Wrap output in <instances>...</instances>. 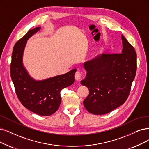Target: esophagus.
I'll use <instances>...</instances> for the list:
<instances>
[{"mask_svg":"<svg viewBox=\"0 0 149 149\" xmlns=\"http://www.w3.org/2000/svg\"><path fill=\"white\" fill-rule=\"evenodd\" d=\"M74 77H75V79L76 80H79L82 78V72H81V71H76V72L75 73V74H74Z\"/></svg>","mask_w":149,"mask_h":149,"instance_id":"obj_1","label":"esophagus"}]
</instances>
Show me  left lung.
<instances>
[{
    "mask_svg": "<svg viewBox=\"0 0 149 149\" xmlns=\"http://www.w3.org/2000/svg\"><path fill=\"white\" fill-rule=\"evenodd\" d=\"M122 53L102 54L84 63L86 77L81 84L89 90L84 100L93 114H108L127 100L135 78L137 61L134 47L122 35Z\"/></svg>",
    "mask_w": 149,
    "mask_h": 149,
    "instance_id": "1",
    "label": "left lung"
}]
</instances>
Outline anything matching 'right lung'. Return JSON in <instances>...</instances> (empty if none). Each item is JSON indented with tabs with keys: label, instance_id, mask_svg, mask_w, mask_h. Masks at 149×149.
Segmentation results:
<instances>
[{
	"label": "right lung",
	"instance_id": "right-lung-1",
	"mask_svg": "<svg viewBox=\"0 0 149 149\" xmlns=\"http://www.w3.org/2000/svg\"><path fill=\"white\" fill-rule=\"evenodd\" d=\"M40 29V27H36L30 30L15 45L10 74L16 94L21 104L35 114L47 116L58 110L61 102V91L73 84L76 70L43 81H36L29 76L22 65V54L27 40Z\"/></svg>",
	"mask_w": 149,
	"mask_h": 149
}]
</instances>
